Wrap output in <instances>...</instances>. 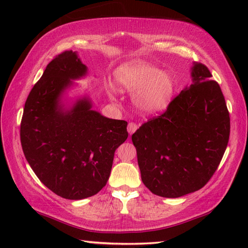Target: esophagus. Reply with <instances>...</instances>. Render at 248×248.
Here are the masks:
<instances>
[{"label":"esophagus","mask_w":248,"mask_h":248,"mask_svg":"<svg viewBox=\"0 0 248 248\" xmlns=\"http://www.w3.org/2000/svg\"><path fill=\"white\" fill-rule=\"evenodd\" d=\"M138 128H139V125L136 124H134V123H130L129 124H128V132H129V134L130 135H132L136 130H138Z\"/></svg>","instance_id":"obj_1"}]
</instances>
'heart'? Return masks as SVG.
I'll use <instances>...</instances> for the list:
<instances>
[{
    "mask_svg": "<svg viewBox=\"0 0 248 248\" xmlns=\"http://www.w3.org/2000/svg\"><path fill=\"white\" fill-rule=\"evenodd\" d=\"M116 81L123 92L135 93L134 101L144 113L156 114L172 101L176 84L170 73L146 62H132L118 68ZM108 94L114 98L113 88Z\"/></svg>",
    "mask_w": 248,
    "mask_h": 248,
    "instance_id": "1",
    "label": "heart"
}]
</instances>
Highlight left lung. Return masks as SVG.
<instances>
[{
    "label": "left lung",
    "mask_w": 248,
    "mask_h": 248,
    "mask_svg": "<svg viewBox=\"0 0 248 248\" xmlns=\"http://www.w3.org/2000/svg\"><path fill=\"white\" fill-rule=\"evenodd\" d=\"M202 64L191 68L192 84L132 135L141 181L157 196L196 192L217 170L228 144L230 118L223 93Z\"/></svg>",
    "instance_id": "obj_1"
}]
</instances>
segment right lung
<instances>
[{
  "instance_id": "1",
  "label": "right lung",
  "mask_w": 248,
  "mask_h": 248,
  "mask_svg": "<svg viewBox=\"0 0 248 248\" xmlns=\"http://www.w3.org/2000/svg\"><path fill=\"white\" fill-rule=\"evenodd\" d=\"M88 75L78 52L51 61L29 94L20 128L25 159L45 186L59 196L80 200L107 184L116 149L128 139L124 120L93 109L86 93L69 97Z\"/></svg>"
}]
</instances>
